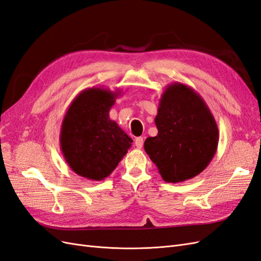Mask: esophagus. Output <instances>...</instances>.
Returning a JSON list of instances; mask_svg holds the SVG:
<instances>
[{
    "label": "esophagus",
    "instance_id": "34e87169",
    "mask_svg": "<svg viewBox=\"0 0 261 261\" xmlns=\"http://www.w3.org/2000/svg\"><path fill=\"white\" fill-rule=\"evenodd\" d=\"M135 146L138 148V149H141L144 146V138L143 137H137L135 139Z\"/></svg>",
    "mask_w": 261,
    "mask_h": 261
}]
</instances>
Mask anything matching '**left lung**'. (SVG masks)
<instances>
[{"label": "left lung", "mask_w": 261, "mask_h": 261, "mask_svg": "<svg viewBox=\"0 0 261 261\" xmlns=\"http://www.w3.org/2000/svg\"><path fill=\"white\" fill-rule=\"evenodd\" d=\"M155 137L145 141V151L163 180L179 183L197 176L215 156L219 129L206 102L192 87L167 86L154 118Z\"/></svg>", "instance_id": "obj_1"}]
</instances>
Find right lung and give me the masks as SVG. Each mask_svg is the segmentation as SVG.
I'll return each mask as SVG.
<instances>
[{"mask_svg": "<svg viewBox=\"0 0 261 261\" xmlns=\"http://www.w3.org/2000/svg\"><path fill=\"white\" fill-rule=\"evenodd\" d=\"M120 90L92 87L80 92L62 122L60 146L76 174L103 180L116 169L133 140L109 116Z\"/></svg>", "mask_w": 261, "mask_h": 261, "instance_id": "obj_1", "label": "right lung"}]
</instances>
